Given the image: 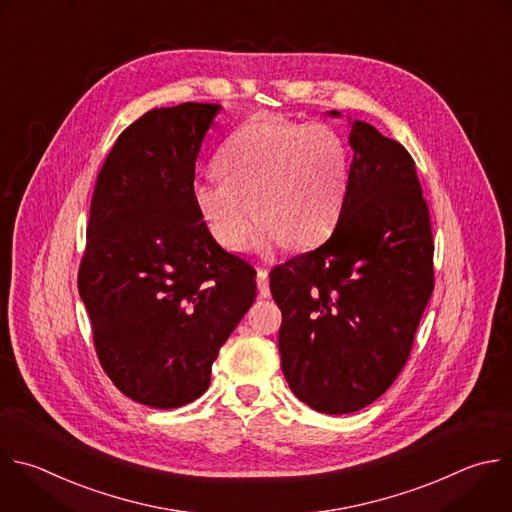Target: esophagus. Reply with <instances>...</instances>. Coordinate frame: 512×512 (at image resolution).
Returning <instances> with one entry per match:
<instances>
[{"label": "esophagus", "mask_w": 512, "mask_h": 512, "mask_svg": "<svg viewBox=\"0 0 512 512\" xmlns=\"http://www.w3.org/2000/svg\"><path fill=\"white\" fill-rule=\"evenodd\" d=\"M267 277H269L267 269H263V267H257V287H259V293H261V297H269V295H271Z\"/></svg>", "instance_id": "1"}]
</instances>
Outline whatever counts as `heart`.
Wrapping results in <instances>:
<instances>
[{
    "label": "heart",
    "mask_w": 512,
    "mask_h": 512,
    "mask_svg": "<svg viewBox=\"0 0 512 512\" xmlns=\"http://www.w3.org/2000/svg\"><path fill=\"white\" fill-rule=\"evenodd\" d=\"M219 179L193 187L195 207L213 239L239 251L257 219V247L307 249L342 213L350 166L344 140L325 124L255 116L215 158Z\"/></svg>",
    "instance_id": "obj_1"
}]
</instances>
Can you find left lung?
Returning a JSON list of instances; mask_svg holds the SVG:
<instances>
[{"label":"left lung","mask_w":512,"mask_h":512,"mask_svg":"<svg viewBox=\"0 0 512 512\" xmlns=\"http://www.w3.org/2000/svg\"><path fill=\"white\" fill-rule=\"evenodd\" d=\"M350 144L331 237L269 273L283 315L285 380L321 414L358 412L394 384L434 291L430 213L414 158L362 120L352 122Z\"/></svg>","instance_id":"8db88e82"}]
</instances>
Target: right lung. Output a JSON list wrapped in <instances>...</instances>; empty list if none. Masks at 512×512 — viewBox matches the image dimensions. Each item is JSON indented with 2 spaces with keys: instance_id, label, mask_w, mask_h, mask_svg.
Instances as JSON below:
<instances>
[{
  "instance_id": "1",
  "label": "right lung",
  "mask_w": 512,
  "mask_h": 512,
  "mask_svg": "<svg viewBox=\"0 0 512 512\" xmlns=\"http://www.w3.org/2000/svg\"><path fill=\"white\" fill-rule=\"evenodd\" d=\"M219 104L152 108L98 175L78 291L114 386L150 408L203 396L221 346L255 301V269L209 233L195 164Z\"/></svg>"
}]
</instances>
